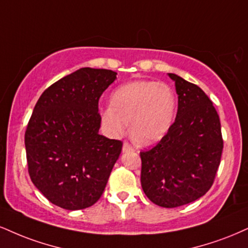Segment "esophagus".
Wrapping results in <instances>:
<instances>
[{"mask_svg":"<svg viewBox=\"0 0 248 248\" xmlns=\"http://www.w3.org/2000/svg\"><path fill=\"white\" fill-rule=\"evenodd\" d=\"M122 151H124V153H132V151H134V148L130 147V144L124 142V145H122Z\"/></svg>","mask_w":248,"mask_h":248,"instance_id":"obj_1","label":"esophagus"}]
</instances>
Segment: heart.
Listing matches in <instances>:
<instances>
[{"label":"heart","mask_w":248,"mask_h":248,"mask_svg":"<svg viewBox=\"0 0 248 248\" xmlns=\"http://www.w3.org/2000/svg\"><path fill=\"white\" fill-rule=\"evenodd\" d=\"M111 106L100 112L109 136L119 137L130 129L144 144L160 141L174 121L177 97L171 86L155 80L140 79L120 85L112 92Z\"/></svg>","instance_id":"1"}]
</instances>
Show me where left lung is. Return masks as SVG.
I'll return each mask as SVG.
<instances>
[{
    "label": "left lung",
    "mask_w": 248,
    "mask_h": 248,
    "mask_svg": "<svg viewBox=\"0 0 248 248\" xmlns=\"http://www.w3.org/2000/svg\"><path fill=\"white\" fill-rule=\"evenodd\" d=\"M178 112L169 133L142 160L143 192L155 204L175 208L203 196L213 186L223 151L219 116L198 85L175 74Z\"/></svg>",
    "instance_id": "1"
}]
</instances>
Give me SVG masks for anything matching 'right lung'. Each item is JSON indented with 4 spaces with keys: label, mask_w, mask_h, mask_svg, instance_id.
Instances as JSON below:
<instances>
[{
    "label": "right lung",
    "mask_w": 248,
    "mask_h": 248,
    "mask_svg": "<svg viewBox=\"0 0 248 248\" xmlns=\"http://www.w3.org/2000/svg\"><path fill=\"white\" fill-rule=\"evenodd\" d=\"M116 73L80 68L46 89L25 132L29 174L44 196L67 210L91 207L105 189L122 142L100 135L98 101Z\"/></svg>",
    "instance_id": "add662e5"
}]
</instances>
